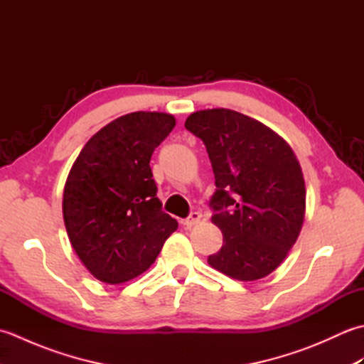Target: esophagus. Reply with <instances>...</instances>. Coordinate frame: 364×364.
I'll list each match as a JSON object with an SVG mask.
<instances>
[{
  "mask_svg": "<svg viewBox=\"0 0 364 364\" xmlns=\"http://www.w3.org/2000/svg\"><path fill=\"white\" fill-rule=\"evenodd\" d=\"M200 218H202V215H200V213H191V215H189L188 219H183L181 220V225L186 227V228L194 227V225H197V223L200 222Z\"/></svg>",
  "mask_w": 364,
  "mask_h": 364,
  "instance_id": "esophagus-1",
  "label": "esophagus"
}]
</instances>
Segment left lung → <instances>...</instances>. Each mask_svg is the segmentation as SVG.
I'll return each instance as SVG.
<instances>
[{
    "instance_id": "obj_1",
    "label": "left lung",
    "mask_w": 364,
    "mask_h": 364,
    "mask_svg": "<svg viewBox=\"0 0 364 364\" xmlns=\"http://www.w3.org/2000/svg\"><path fill=\"white\" fill-rule=\"evenodd\" d=\"M184 127L203 141L218 188L211 222L223 244L208 264L239 282L272 274L305 219L306 189L296 153L264 123L223 107L192 112Z\"/></svg>"
}]
</instances>
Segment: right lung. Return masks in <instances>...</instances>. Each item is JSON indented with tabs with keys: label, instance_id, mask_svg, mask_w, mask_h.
I'll return each instance as SVG.
<instances>
[{
	"label": "right lung",
	"instance_id": "1",
	"mask_svg": "<svg viewBox=\"0 0 364 364\" xmlns=\"http://www.w3.org/2000/svg\"><path fill=\"white\" fill-rule=\"evenodd\" d=\"M166 112H131L82 146L67 176L63 214L73 250L97 280L129 282L149 269L178 222L161 210L150 168L175 127Z\"/></svg>",
	"mask_w": 364,
	"mask_h": 364
}]
</instances>
